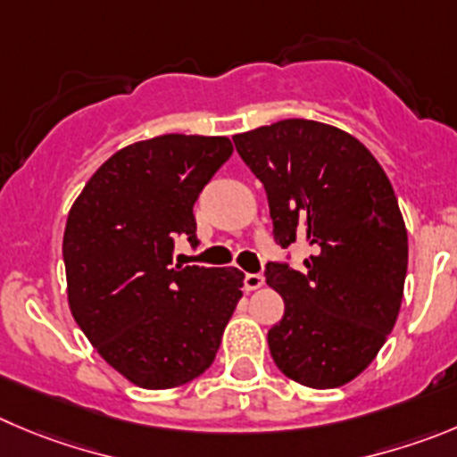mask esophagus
<instances>
[{
  "mask_svg": "<svg viewBox=\"0 0 457 457\" xmlns=\"http://www.w3.org/2000/svg\"><path fill=\"white\" fill-rule=\"evenodd\" d=\"M263 287V277L259 272H245L243 277V288L245 291H257V288Z\"/></svg>",
  "mask_w": 457,
  "mask_h": 457,
  "instance_id": "1",
  "label": "esophagus"
}]
</instances>
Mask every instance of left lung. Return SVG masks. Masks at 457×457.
<instances>
[{
	"mask_svg": "<svg viewBox=\"0 0 457 457\" xmlns=\"http://www.w3.org/2000/svg\"><path fill=\"white\" fill-rule=\"evenodd\" d=\"M268 194L281 248L309 245L304 270L268 262L284 297L268 331L277 368L306 387H338L363 372L399 315L408 232L395 189L372 153L340 128L284 119L234 135Z\"/></svg>",
	"mask_w": 457,
	"mask_h": 457,
	"instance_id": "obj_1",
	"label": "left lung"
}]
</instances>
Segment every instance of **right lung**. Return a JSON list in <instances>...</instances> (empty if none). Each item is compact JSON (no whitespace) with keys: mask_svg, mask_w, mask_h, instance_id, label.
Here are the masks:
<instances>
[{"mask_svg":"<svg viewBox=\"0 0 457 457\" xmlns=\"http://www.w3.org/2000/svg\"><path fill=\"white\" fill-rule=\"evenodd\" d=\"M228 137L160 135L114 153L71 204L67 300L94 349L130 383L166 390L214 363L241 300L238 268L173 266L194 203L232 155Z\"/></svg>","mask_w":457,"mask_h":457,"instance_id":"right-lung-1","label":"right lung"}]
</instances>
